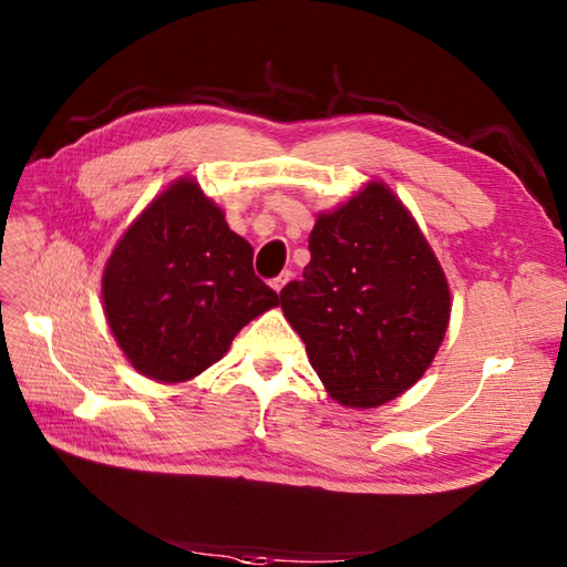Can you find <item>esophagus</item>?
<instances>
[{
  "label": "esophagus",
  "mask_w": 567,
  "mask_h": 567,
  "mask_svg": "<svg viewBox=\"0 0 567 567\" xmlns=\"http://www.w3.org/2000/svg\"><path fill=\"white\" fill-rule=\"evenodd\" d=\"M290 280H292V272H290V270H285V272L277 275L270 285H272V290H275V292H280L282 287H285L287 282H290Z\"/></svg>",
  "instance_id": "obj_1"
}]
</instances>
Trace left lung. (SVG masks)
Here are the masks:
<instances>
[{
    "instance_id": "8db88e82",
    "label": "left lung",
    "mask_w": 567,
    "mask_h": 567,
    "mask_svg": "<svg viewBox=\"0 0 567 567\" xmlns=\"http://www.w3.org/2000/svg\"><path fill=\"white\" fill-rule=\"evenodd\" d=\"M302 280L282 287V311L311 368L343 406L394 400L424 375L449 329L451 292L412 214L382 183L309 234Z\"/></svg>"
}]
</instances>
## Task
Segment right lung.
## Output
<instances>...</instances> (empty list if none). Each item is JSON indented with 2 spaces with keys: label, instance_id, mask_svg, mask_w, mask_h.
<instances>
[{
  "label": "right lung",
  "instance_id": "1",
  "mask_svg": "<svg viewBox=\"0 0 567 567\" xmlns=\"http://www.w3.org/2000/svg\"><path fill=\"white\" fill-rule=\"evenodd\" d=\"M106 321L143 375L185 382L219 360L250 319L280 305L252 248L183 177L118 240L102 277Z\"/></svg>",
  "mask_w": 567,
  "mask_h": 567
}]
</instances>
